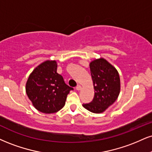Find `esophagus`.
I'll list each match as a JSON object with an SVG mask.
<instances>
[{"instance_id": "34e87169", "label": "esophagus", "mask_w": 152, "mask_h": 152, "mask_svg": "<svg viewBox=\"0 0 152 152\" xmlns=\"http://www.w3.org/2000/svg\"><path fill=\"white\" fill-rule=\"evenodd\" d=\"M76 90H77V91H80V90H81V86H80V85H78L76 87Z\"/></svg>"}]
</instances>
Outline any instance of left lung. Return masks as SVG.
Masks as SVG:
<instances>
[{
  "instance_id": "8db88e82",
  "label": "left lung",
  "mask_w": 152,
  "mask_h": 152,
  "mask_svg": "<svg viewBox=\"0 0 152 152\" xmlns=\"http://www.w3.org/2000/svg\"><path fill=\"white\" fill-rule=\"evenodd\" d=\"M90 69L95 95L91 103L83 106L94 113H101L118 99L120 92V76L117 69L103 58L91 61Z\"/></svg>"
}]
</instances>
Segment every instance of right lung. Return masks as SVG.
I'll return each mask as SVG.
<instances>
[{"instance_id": "1", "label": "right lung", "mask_w": 152, "mask_h": 152, "mask_svg": "<svg viewBox=\"0 0 152 152\" xmlns=\"http://www.w3.org/2000/svg\"><path fill=\"white\" fill-rule=\"evenodd\" d=\"M56 61H44L34 69L26 83V94L37 110L46 114L60 110L73 88L56 72Z\"/></svg>"}]
</instances>
